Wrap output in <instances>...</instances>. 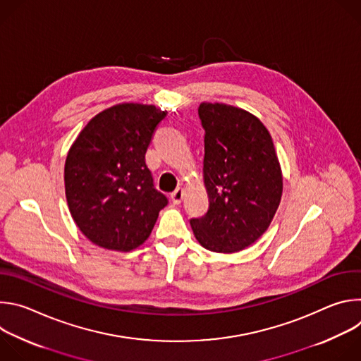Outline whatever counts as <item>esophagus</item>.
Instances as JSON below:
<instances>
[{
    "instance_id": "34e87169",
    "label": "esophagus",
    "mask_w": 361,
    "mask_h": 361,
    "mask_svg": "<svg viewBox=\"0 0 361 361\" xmlns=\"http://www.w3.org/2000/svg\"><path fill=\"white\" fill-rule=\"evenodd\" d=\"M184 195H185L184 188H183V187H178L174 192H171V201H173L174 204H180V202L183 201Z\"/></svg>"
}]
</instances>
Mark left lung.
<instances>
[{
	"instance_id": "8db88e82",
	"label": "left lung",
	"mask_w": 361,
	"mask_h": 361,
	"mask_svg": "<svg viewBox=\"0 0 361 361\" xmlns=\"http://www.w3.org/2000/svg\"><path fill=\"white\" fill-rule=\"evenodd\" d=\"M205 130L204 185L209 212L191 220L197 241L214 252H237L259 240L280 205L283 173L266 126L223 102H201Z\"/></svg>"
}]
</instances>
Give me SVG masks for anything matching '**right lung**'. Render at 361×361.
Returning <instances> with one entry per match:
<instances>
[{
  "label": "right lung",
  "mask_w": 361,
  "mask_h": 361,
  "mask_svg": "<svg viewBox=\"0 0 361 361\" xmlns=\"http://www.w3.org/2000/svg\"><path fill=\"white\" fill-rule=\"evenodd\" d=\"M166 116L152 104L121 102L92 117L70 147L67 204L95 245L123 252L137 248L167 205L145 166L147 148Z\"/></svg>",
  "instance_id": "1"
}]
</instances>
